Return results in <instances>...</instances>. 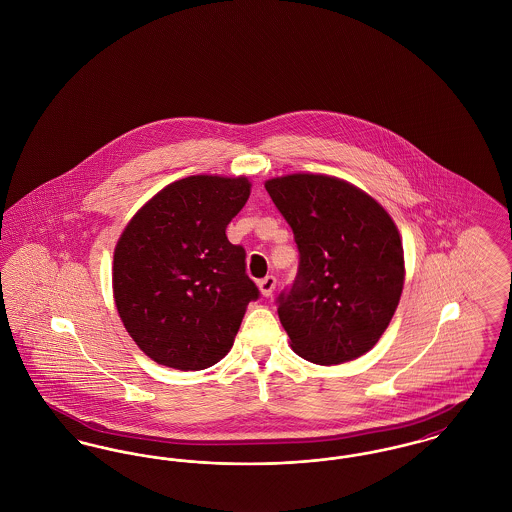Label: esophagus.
<instances>
[{
	"instance_id": "obj_1",
	"label": "esophagus",
	"mask_w": 512,
	"mask_h": 512,
	"mask_svg": "<svg viewBox=\"0 0 512 512\" xmlns=\"http://www.w3.org/2000/svg\"><path fill=\"white\" fill-rule=\"evenodd\" d=\"M275 285H277V279H275L273 275H268V277H264V279L258 281V287H260V291H262V295L264 296L273 295Z\"/></svg>"
}]
</instances>
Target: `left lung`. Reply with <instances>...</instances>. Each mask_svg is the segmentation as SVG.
Masks as SVG:
<instances>
[{"label": "left lung", "instance_id": "8db88e82", "mask_svg": "<svg viewBox=\"0 0 512 512\" xmlns=\"http://www.w3.org/2000/svg\"><path fill=\"white\" fill-rule=\"evenodd\" d=\"M291 225L298 271L277 296L291 347L314 364H343L372 349L404 283L401 235L372 196L349 183L295 173L266 183Z\"/></svg>", "mask_w": 512, "mask_h": 512}]
</instances>
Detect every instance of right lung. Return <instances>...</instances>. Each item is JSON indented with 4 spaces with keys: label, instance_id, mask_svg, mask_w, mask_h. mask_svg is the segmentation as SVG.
Here are the masks:
<instances>
[{
    "label": "right lung",
    "instance_id": "obj_1",
    "mask_svg": "<svg viewBox=\"0 0 512 512\" xmlns=\"http://www.w3.org/2000/svg\"><path fill=\"white\" fill-rule=\"evenodd\" d=\"M250 196L244 177L192 175L146 202L113 254L117 312L140 350L175 370H204L233 347L260 291L225 229Z\"/></svg>",
    "mask_w": 512,
    "mask_h": 512
}]
</instances>
